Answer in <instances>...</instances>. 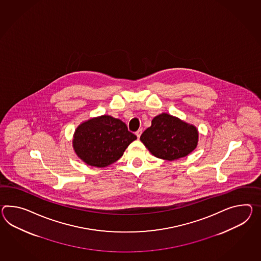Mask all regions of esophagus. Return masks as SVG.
Returning a JSON list of instances; mask_svg holds the SVG:
<instances>
[{
  "mask_svg": "<svg viewBox=\"0 0 261 261\" xmlns=\"http://www.w3.org/2000/svg\"><path fill=\"white\" fill-rule=\"evenodd\" d=\"M141 133H142V129H139V130L136 132V136L138 137V139H140Z\"/></svg>",
  "mask_w": 261,
  "mask_h": 261,
  "instance_id": "obj_1",
  "label": "esophagus"
}]
</instances>
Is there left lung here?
Segmentation results:
<instances>
[{
	"instance_id": "8db88e82",
	"label": "left lung",
	"mask_w": 261,
	"mask_h": 261,
	"mask_svg": "<svg viewBox=\"0 0 261 261\" xmlns=\"http://www.w3.org/2000/svg\"><path fill=\"white\" fill-rule=\"evenodd\" d=\"M140 140L155 158L172 161L187 156L196 149L199 132L195 125L161 113L153 118Z\"/></svg>"
}]
</instances>
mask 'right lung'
<instances>
[{
    "mask_svg": "<svg viewBox=\"0 0 261 261\" xmlns=\"http://www.w3.org/2000/svg\"><path fill=\"white\" fill-rule=\"evenodd\" d=\"M137 140L126 124L109 115L90 118L77 126L72 140L74 153L86 164L97 168L111 165Z\"/></svg>",
    "mask_w": 261,
    "mask_h": 261,
    "instance_id": "right-lung-1",
    "label": "right lung"
}]
</instances>
